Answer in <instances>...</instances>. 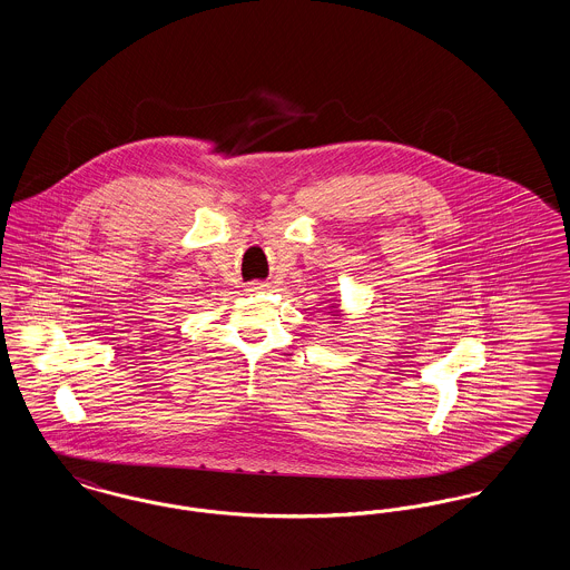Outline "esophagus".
I'll return each instance as SVG.
<instances>
[{"instance_id":"esophagus-1","label":"esophagus","mask_w":570,"mask_h":570,"mask_svg":"<svg viewBox=\"0 0 570 570\" xmlns=\"http://www.w3.org/2000/svg\"><path fill=\"white\" fill-rule=\"evenodd\" d=\"M249 293H263V291H267V284H261V282H254V284H249V288H247Z\"/></svg>"}]
</instances>
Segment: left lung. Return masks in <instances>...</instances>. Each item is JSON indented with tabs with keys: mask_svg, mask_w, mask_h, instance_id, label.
I'll return each instance as SVG.
<instances>
[{
	"mask_svg": "<svg viewBox=\"0 0 570 570\" xmlns=\"http://www.w3.org/2000/svg\"><path fill=\"white\" fill-rule=\"evenodd\" d=\"M328 307H333V312H328V314H331V316H340V314H337V312H340V309H337V305H335V303H333V305H328Z\"/></svg>",
	"mask_w": 570,
	"mask_h": 570,
	"instance_id": "left-lung-1",
	"label": "left lung"
}]
</instances>
